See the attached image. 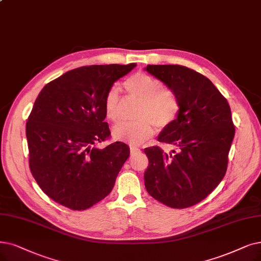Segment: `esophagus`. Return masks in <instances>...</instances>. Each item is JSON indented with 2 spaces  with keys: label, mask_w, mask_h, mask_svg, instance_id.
<instances>
[{
  "label": "esophagus",
  "mask_w": 261,
  "mask_h": 261,
  "mask_svg": "<svg viewBox=\"0 0 261 261\" xmlns=\"http://www.w3.org/2000/svg\"><path fill=\"white\" fill-rule=\"evenodd\" d=\"M138 153H140V150H139L138 148H136V147H130V155H132V156L136 155V154H138Z\"/></svg>",
  "instance_id": "34e87169"
}]
</instances>
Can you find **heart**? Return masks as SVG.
I'll list each match as a JSON object with an SVG mask.
<instances>
[{
	"mask_svg": "<svg viewBox=\"0 0 261 261\" xmlns=\"http://www.w3.org/2000/svg\"><path fill=\"white\" fill-rule=\"evenodd\" d=\"M124 88L129 98L139 101L136 110L138 120L113 127L114 139L137 147L153 136L156 125L161 128L168 127L178 118L180 105L176 95L171 89L163 87L158 78L137 72L125 80ZM121 110L120 90L112 86L103 98V113L108 121L116 123L120 119Z\"/></svg>",
	"mask_w": 261,
	"mask_h": 261,
	"instance_id": "b5f03b06",
	"label": "heart"
}]
</instances>
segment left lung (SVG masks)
Here are the masks:
<instances>
[{
	"label": "left lung",
	"mask_w": 261,
	"mask_h": 261,
	"mask_svg": "<svg viewBox=\"0 0 261 261\" xmlns=\"http://www.w3.org/2000/svg\"><path fill=\"white\" fill-rule=\"evenodd\" d=\"M171 89L179 100L176 120L159 135V141L176 147L167 154L160 147L144 149L148 193L173 209L203 200L221 183L228 166L234 125L227 99L199 72L182 65L145 68Z\"/></svg>",
	"instance_id": "obj_1"
}]
</instances>
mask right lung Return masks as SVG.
Returning a JSON list of instances; mask_svg holds the SVG:
<instances>
[{
	"instance_id": "1",
	"label": "right lung",
	"mask_w": 261,
	"mask_h": 261,
	"mask_svg": "<svg viewBox=\"0 0 261 261\" xmlns=\"http://www.w3.org/2000/svg\"><path fill=\"white\" fill-rule=\"evenodd\" d=\"M135 66H82L40 91L25 126L29 164L41 191L52 200L81 211L112 191L129 148L120 141L96 147L110 137L103 98Z\"/></svg>"
}]
</instances>
